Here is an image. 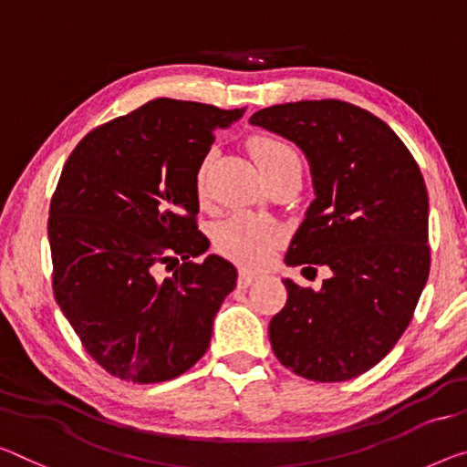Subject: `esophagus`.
Instances as JSON below:
<instances>
[{
    "label": "esophagus",
    "instance_id": "obj_1",
    "mask_svg": "<svg viewBox=\"0 0 467 467\" xmlns=\"http://www.w3.org/2000/svg\"><path fill=\"white\" fill-rule=\"evenodd\" d=\"M255 278H257L255 272H251L247 268H241L239 270V278H236V285H239V288H247L249 285H254Z\"/></svg>",
    "mask_w": 467,
    "mask_h": 467
}]
</instances>
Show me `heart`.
I'll return each instance as SVG.
<instances>
[{
  "label": "heart",
  "instance_id": "obj_1",
  "mask_svg": "<svg viewBox=\"0 0 467 467\" xmlns=\"http://www.w3.org/2000/svg\"><path fill=\"white\" fill-rule=\"evenodd\" d=\"M249 153L255 160L264 176L285 166H299V158L285 140L268 135H257L249 140ZM207 161L199 166L197 191L202 193L205 184ZM280 243V228L270 220H262L249 213H236L228 218L216 233V249L222 255L241 265L257 268L270 260L272 251Z\"/></svg>",
  "mask_w": 467,
  "mask_h": 467
}]
</instances>
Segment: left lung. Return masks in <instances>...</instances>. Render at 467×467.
Segmentation results:
<instances>
[{
  "mask_svg": "<svg viewBox=\"0 0 467 467\" xmlns=\"http://www.w3.org/2000/svg\"><path fill=\"white\" fill-rule=\"evenodd\" d=\"M249 122L293 140L312 170L316 199L285 262L330 270L320 291L283 280L274 355L307 380H351L393 349L428 280L424 179L395 130L353 103H283Z\"/></svg>",
  "mask_w": 467,
  "mask_h": 467,
  "instance_id": "left-lung-1",
  "label": "left lung"
}]
</instances>
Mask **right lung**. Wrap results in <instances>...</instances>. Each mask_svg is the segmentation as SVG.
<instances>
[{"label":"right lung","instance_id":"1","mask_svg":"<svg viewBox=\"0 0 467 467\" xmlns=\"http://www.w3.org/2000/svg\"><path fill=\"white\" fill-rule=\"evenodd\" d=\"M243 114L158 98L93 129L64 164L47 222L54 297L116 379H176L210 347L236 268L193 260L210 247L197 231V172L213 132ZM179 256L161 279L159 265Z\"/></svg>","mask_w":467,"mask_h":467}]
</instances>
